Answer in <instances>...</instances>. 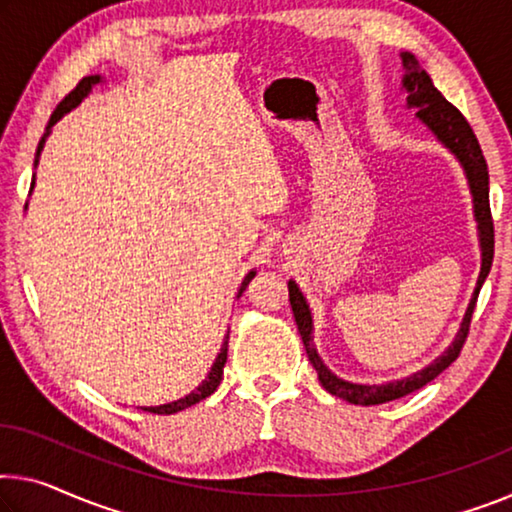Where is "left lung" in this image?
<instances>
[{"mask_svg": "<svg viewBox=\"0 0 512 512\" xmlns=\"http://www.w3.org/2000/svg\"><path fill=\"white\" fill-rule=\"evenodd\" d=\"M403 64L407 68V75L403 80V86L407 89V105L416 107L419 112L416 116L428 125V128L435 132L437 139L451 151L455 157H458L462 167H465V174L469 178V190L474 194V212H476V222H478V235H481V251H483V265H481V274H478V283L474 290V297H471L469 309L465 313V320H462V327L458 332V338H455L451 348H448L442 357H439L435 364H430L423 371L414 373L405 380H396L389 384H352L345 382L341 377H336L329 368L322 364L316 345H313V322H311V311L309 304H306L304 295L300 293L295 281L288 283V295H290V306H293L295 313V322L297 329H300L306 355H309V361L316 368L318 380L322 387H325L332 396L348 400V403L355 405H380V403H389V400L403 398L407 393H412L416 389L426 387L430 380L446 371L448 366L453 364L455 359L460 357L462 345L467 341L469 327H471V313L476 309V300L478 293H481V286L492 267V256H494V222H492V212H490V176H487V162L483 157L481 146H478V139L471 130V125L467 123L465 116L458 107H453L442 93L435 89L430 75L426 70H419V64H416L414 54L403 52Z\"/></svg>", "mask_w": 512, "mask_h": 512, "instance_id": "obj_1", "label": "left lung"}]
</instances>
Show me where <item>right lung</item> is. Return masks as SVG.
Instances as JSON below:
<instances>
[{"label": "right lung", "mask_w": 512, "mask_h": 512, "mask_svg": "<svg viewBox=\"0 0 512 512\" xmlns=\"http://www.w3.org/2000/svg\"><path fill=\"white\" fill-rule=\"evenodd\" d=\"M98 82H100V75H89V77H82V80L77 82L75 89L70 91L68 96L59 102L57 109H54L52 116H50V123H47V128H45V135L41 137V141H38L36 162H38V155H41V151H43V144H45L47 135H50L52 125L57 123V121L61 119V116L68 114L70 109L80 105V102H82L86 96H89L91 86H93V84H98ZM31 190H34V183H31ZM251 279H254V272H249L247 277H245V281H242V286H240V293H238V297H240L242 293H245L247 283H249ZM226 338H229V336H226ZM226 350H229V341H224V345H222V352H219V355H217L215 364H212V368H210L208 377H206V380H203V382L199 384V387H196V389L190 393V396H185V398H180V400H174V403L160 405V407H144V410H146V412H151V414H176V412H180V410H185V407H192V405L199 403V400L208 398L210 393L219 387V382H222V375H224V364H226Z\"/></svg>", "instance_id": "add662e5"}]
</instances>
